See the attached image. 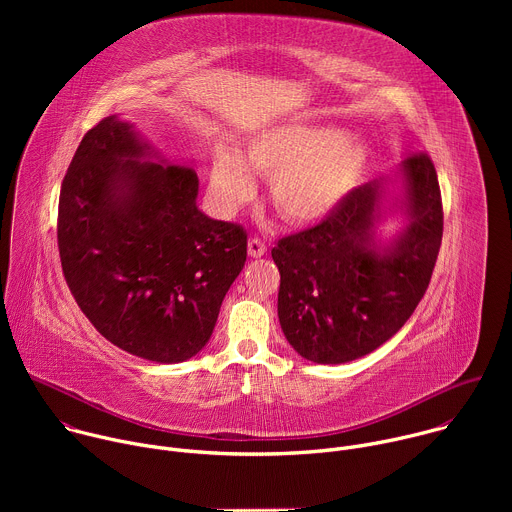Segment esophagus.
Here are the masks:
<instances>
[{"instance_id": "34e87169", "label": "esophagus", "mask_w": 512, "mask_h": 512, "mask_svg": "<svg viewBox=\"0 0 512 512\" xmlns=\"http://www.w3.org/2000/svg\"><path fill=\"white\" fill-rule=\"evenodd\" d=\"M247 251H249V255L251 257H263L265 253H267V245L261 241V239H257V237H253V239H249V243H247Z\"/></svg>"}]
</instances>
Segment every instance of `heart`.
Masks as SVG:
<instances>
[{
  "label": "heart",
  "mask_w": 512,
  "mask_h": 512,
  "mask_svg": "<svg viewBox=\"0 0 512 512\" xmlns=\"http://www.w3.org/2000/svg\"><path fill=\"white\" fill-rule=\"evenodd\" d=\"M367 148L354 135L314 123H283L257 133L243 158L218 152L210 170V196L221 212H233L253 198L249 172L271 178L269 198L283 221L314 225L354 188Z\"/></svg>",
  "instance_id": "obj_1"
}]
</instances>
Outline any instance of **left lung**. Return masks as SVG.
Here are the masks:
<instances>
[{
	"instance_id": "8db88e82",
	"label": "left lung",
	"mask_w": 512,
	"mask_h": 512,
	"mask_svg": "<svg viewBox=\"0 0 512 512\" xmlns=\"http://www.w3.org/2000/svg\"><path fill=\"white\" fill-rule=\"evenodd\" d=\"M407 225L389 245L375 239L383 182L350 190L312 229L277 241V316L287 342L318 364L373 352L415 312L444 233L442 192L427 154L403 160Z\"/></svg>"
}]
</instances>
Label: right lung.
Wrapping results in <instances>:
<instances>
[{"instance_id":"1","label":"right lung","mask_w":512,"mask_h":512,"mask_svg":"<svg viewBox=\"0 0 512 512\" xmlns=\"http://www.w3.org/2000/svg\"><path fill=\"white\" fill-rule=\"evenodd\" d=\"M156 156L109 115L89 129L58 200V251L70 294L121 350L182 362L204 348L247 261V231L196 206L190 166Z\"/></svg>"}]
</instances>
